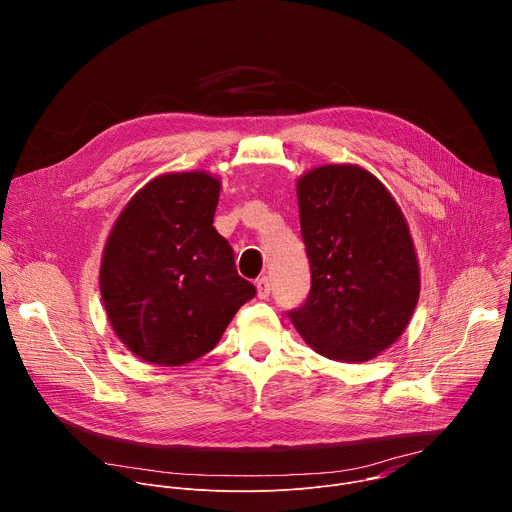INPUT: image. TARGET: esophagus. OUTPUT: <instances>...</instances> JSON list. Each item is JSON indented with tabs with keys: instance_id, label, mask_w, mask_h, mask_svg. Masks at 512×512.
I'll list each match as a JSON object with an SVG mask.
<instances>
[{
	"instance_id": "obj_1",
	"label": "esophagus",
	"mask_w": 512,
	"mask_h": 512,
	"mask_svg": "<svg viewBox=\"0 0 512 512\" xmlns=\"http://www.w3.org/2000/svg\"><path fill=\"white\" fill-rule=\"evenodd\" d=\"M255 287H257V298H259V300H267V298H269L271 285H269V279H267V277H259V279L255 281Z\"/></svg>"
}]
</instances>
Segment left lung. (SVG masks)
<instances>
[{"label":"left lung","mask_w":512,"mask_h":512,"mask_svg":"<svg viewBox=\"0 0 512 512\" xmlns=\"http://www.w3.org/2000/svg\"><path fill=\"white\" fill-rule=\"evenodd\" d=\"M298 206L312 289L287 316L318 354L367 362L405 332L419 300L409 225L385 184L354 164L302 174Z\"/></svg>","instance_id":"obj_1"}]
</instances>
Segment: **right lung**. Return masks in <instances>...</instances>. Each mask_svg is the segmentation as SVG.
Segmentation results:
<instances>
[{"instance_id":"1","label":"right lung","mask_w":512,"mask_h":512,"mask_svg":"<svg viewBox=\"0 0 512 512\" xmlns=\"http://www.w3.org/2000/svg\"><path fill=\"white\" fill-rule=\"evenodd\" d=\"M221 180L170 172L125 204L109 231L99 287L117 338L145 362L180 367L212 350L255 287L212 227Z\"/></svg>"}]
</instances>
